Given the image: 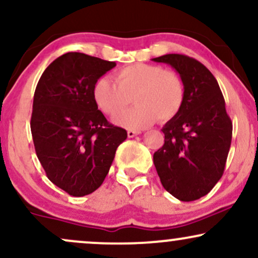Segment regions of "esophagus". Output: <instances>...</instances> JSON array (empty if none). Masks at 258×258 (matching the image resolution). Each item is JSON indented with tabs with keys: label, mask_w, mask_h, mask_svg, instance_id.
<instances>
[{
	"label": "esophagus",
	"mask_w": 258,
	"mask_h": 258,
	"mask_svg": "<svg viewBox=\"0 0 258 258\" xmlns=\"http://www.w3.org/2000/svg\"><path fill=\"white\" fill-rule=\"evenodd\" d=\"M139 131H135V130H128V131H127V136H128V138H133L135 137V136H137V135H139Z\"/></svg>",
	"instance_id": "34e87169"
}]
</instances>
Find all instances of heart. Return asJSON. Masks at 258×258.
I'll return each instance as SVG.
<instances>
[{
    "label": "heart",
    "mask_w": 258,
    "mask_h": 258,
    "mask_svg": "<svg viewBox=\"0 0 258 258\" xmlns=\"http://www.w3.org/2000/svg\"><path fill=\"white\" fill-rule=\"evenodd\" d=\"M114 78L116 85L106 78L97 80L92 97L104 114L117 113L114 122L126 128H144L158 119L161 122L173 119L184 102L182 79L160 65L132 64L117 70ZM131 98L136 106L123 112Z\"/></svg>",
    "instance_id": "1"
}]
</instances>
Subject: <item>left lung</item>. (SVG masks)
Returning a JSON list of instances; mask_svg holds the SVG:
<instances>
[{
	"label": "left lung",
	"instance_id": "obj_1",
	"mask_svg": "<svg viewBox=\"0 0 258 258\" xmlns=\"http://www.w3.org/2000/svg\"><path fill=\"white\" fill-rule=\"evenodd\" d=\"M154 61L171 65L184 85L178 114L161 131L165 143L154 165L165 189L180 201L206 195L221 179L232 143L233 125L217 80L195 59L165 54Z\"/></svg>",
	"mask_w": 258,
	"mask_h": 258
}]
</instances>
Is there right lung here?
Segmentation results:
<instances>
[{"label": "right lung", "mask_w": 258, "mask_h": 258, "mask_svg": "<svg viewBox=\"0 0 258 258\" xmlns=\"http://www.w3.org/2000/svg\"><path fill=\"white\" fill-rule=\"evenodd\" d=\"M116 65L79 52L58 57L34 94L31 135L53 184L73 197L93 193L109 172L126 130L108 122L92 97L98 79Z\"/></svg>", "instance_id": "1"}]
</instances>
